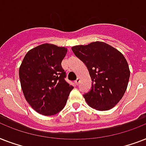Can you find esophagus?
Masks as SVG:
<instances>
[{
	"label": "esophagus",
	"instance_id": "obj_1",
	"mask_svg": "<svg viewBox=\"0 0 146 146\" xmlns=\"http://www.w3.org/2000/svg\"><path fill=\"white\" fill-rule=\"evenodd\" d=\"M80 79H79V78H78V79H76V80L75 81L76 86H78V85H79V83H80Z\"/></svg>",
	"mask_w": 146,
	"mask_h": 146
}]
</instances>
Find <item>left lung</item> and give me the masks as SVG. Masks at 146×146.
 <instances>
[{
    "instance_id": "left-lung-1",
    "label": "left lung",
    "mask_w": 146,
    "mask_h": 146,
    "mask_svg": "<svg viewBox=\"0 0 146 146\" xmlns=\"http://www.w3.org/2000/svg\"><path fill=\"white\" fill-rule=\"evenodd\" d=\"M86 66L92 78L90 91L83 95L87 104L98 111L113 108L124 95L129 82V66L121 53L104 42L72 48Z\"/></svg>"
}]
</instances>
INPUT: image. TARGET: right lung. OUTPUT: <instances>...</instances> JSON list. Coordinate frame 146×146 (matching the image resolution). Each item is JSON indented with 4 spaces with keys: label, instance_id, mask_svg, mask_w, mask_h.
<instances>
[{
    "label": "right lung",
    "instance_id": "obj_1",
    "mask_svg": "<svg viewBox=\"0 0 146 146\" xmlns=\"http://www.w3.org/2000/svg\"><path fill=\"white\" fill-rule=\"evenodd\" d=\"M67 49L43 44L24 57L19 75L26 101L35 111L44 116L54 115L65 107L73 89L65 80L61 62Z\"/></svg>",
    "mask_w": 146,
    "mask_h": 146
}]
</instances>
